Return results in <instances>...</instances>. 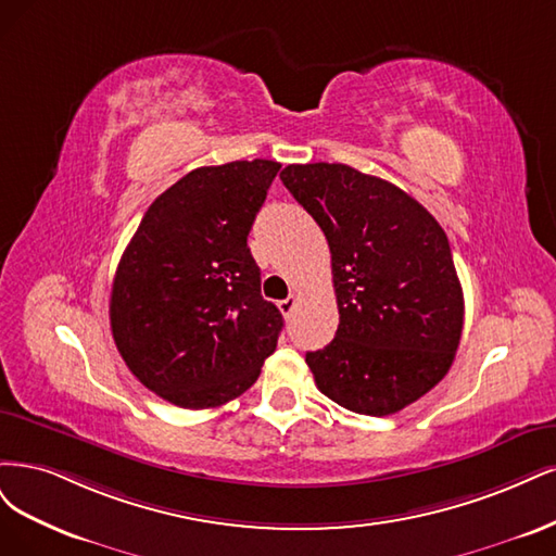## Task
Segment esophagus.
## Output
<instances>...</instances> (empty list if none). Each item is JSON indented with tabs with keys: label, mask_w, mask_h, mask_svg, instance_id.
<instances>
[{
	"label": "esophagus",
	"mask_w": 556,
	"mask_h": 556,
	"mask_svg": "<svg viewBox=\"0 0 556 556\" xmlns=\"http://www.w3.org/2000/svg\"><path fill=\"white\" fill-rule=\"evenodd\" d=\"M295 307H298V298H295V295H289V298L279 302V312H281L286 318H289V316L293 314Z\"/></svg>",
	"instance_id": "esophagus-1"
}]
</instances>
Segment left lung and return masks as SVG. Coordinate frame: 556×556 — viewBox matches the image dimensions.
Here are the masks:
<instances>
[{"label":"left lung","instance_id":"obj_1","mask_svg":"<svg viewBox=\"0 0 556 556\" xmlns=\"http://www.w3.org/2000/svg\"><path fill=\"white\" fill-rule=\"evenodd\" d=\"M279 177L332 256L339 326L307 353L316 388L353 414H397L459 346L464 295L445 232L406 191L346 164H291Z\"/></svg>","mask_w":556,"mask_h":556}]
</instances>
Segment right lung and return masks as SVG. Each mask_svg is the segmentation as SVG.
<instances>
[{
	"mask_svg": "<svg viewBox=\"0 0 556 556\" xmlns=\"http://www.w3.org/2000/svg\"><path fill=\"white\" fill-rule=\"evenodd\" d=\"M281 164L187 173L148 207L111 291V330L136 379L182 408H214L258 379L283 318L261 295L247 236Z\"/></svg>",
	"mask_w": 556,
	"mask_h": 556,
	"instance_id": "add662e5",
	"label": "right lung"
}]
</instances>
